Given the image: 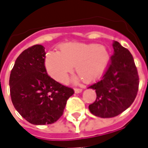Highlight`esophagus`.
Instances as JSON below:
<instances>
[{"mask_svg":"<svg viewBox=\"0 0 148 148\" xmlns=\"http://www.w3.org/2000/svg\"><path fill=\"white\" fill-rule=\"evenodd\" d=\"M82 91V89H81V88H75V89H74V92L76 93H81Z\"/></svg>","mask_w":148,"mask_h":148,"instance_id":"obj_1","label":"esophagus"}]
</instances>
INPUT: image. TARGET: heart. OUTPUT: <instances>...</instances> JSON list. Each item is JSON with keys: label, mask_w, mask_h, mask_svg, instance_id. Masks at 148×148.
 <instances>
[{"label": "heart", "mask_w": 148, "mask_h": 148, "mask_svg": "<svg viewBox=\"0 0 148 148\" xmlns=\"http://www.w3.org/2000/svg\"><path fill=\"white\" fill-rule=\"evenodd\" d=\"M109 54L106 46L95 43L67 42L60 47L59 53L48 52L45 66L55 80L65 82L74 69L86 82L98 79L106 71Z\"/></svg>", "instance_id": "1"}]
</instances>
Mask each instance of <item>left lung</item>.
<instances>
[{
  "label": "left lung",
  "instance_id": "left-lung-1",
  "mask_svg": "<svg viewBox=\"0 0 148 148\" xmlns=\"http://www.w3.org/2000/svg\"><path fill=\"white\" fill-rule=\"evenodd\" d=\"M113 55L102 78L89 88L95 90L96 101L89 106L96 116H116L131 106L139 89V75L133 57L127 49L113 41Z\"/></svg>",
  "mask_w": 148,
  "mask_h": 148
}]
</instances>
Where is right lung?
I'll use <instances>...</instances> for the list:
<instances>
[{"label": "right lung", "mask_w": 148, "mask_h": 148, "mask_svg": "<svg viewBox=\"0 0 148 148\" xmlns=\"http://www.w3.org/2000/svg\"><path fill=\"white\" fill-rule=\"evenodd\" d=\"M45 48L28 47L18 56L12 69L9 86L12 102L16 111L36 125L53 124L63 114L72 88L54 80L47 73Z\"/></svg>", "instance_id": "1"}]
</instances>
